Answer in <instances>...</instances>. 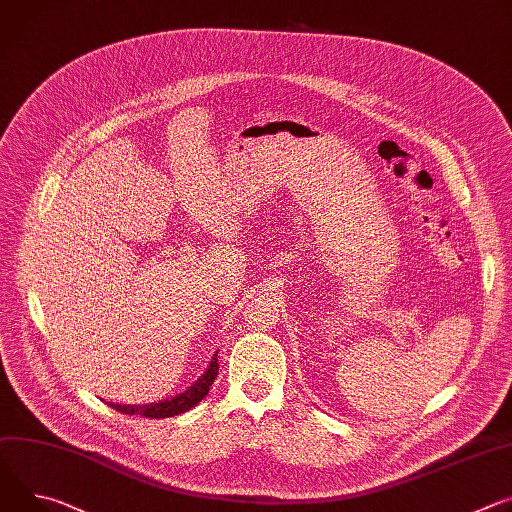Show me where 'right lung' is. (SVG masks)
I'll return each mask as SVG.
<instances>
[{
    "label": "right lung",
    "mask_w": 512,
    "mask_h": 512,
    "mask_svg": "<svg viewBox=\"0 0 512 512\" xmlns=\"http://www.w3.org/2000/svg\"><path fill=\"white\" fill-rule=\"evenodd\" d=\"M216 376H218V361H216V353H214V357L210 359L204 374L188 390H183L181 394H175L173 398L151 402V404H134V406H130V404H114V402H110L108 406H112L114 410H118L122 414H141V416H147V418L175 416V414L188 412L190 408H194L208 394V390H210L212 382L216 380Z\"/></svg>",
    "instance_id": "obj_1"
}]
</instances>
